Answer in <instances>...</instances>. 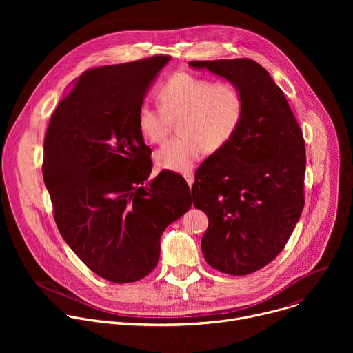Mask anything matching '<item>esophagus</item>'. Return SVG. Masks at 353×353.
Returning a JSON list of instances; mask_svg holds the SVG:
<instances>
[{
	"label": "esophagus",
	"mask_w": 353,
	"mask_h": 353,
	"mask_svg": "<svg viewBox=\"0 0 353 353\" xmlns=\"http://www.w3.org/2000/svg\"><path fill=\"white\" fill-rule=\"evenodd\" d=\"M184 179H185L187 184H188L190 188H191V187H192V183H194V174H192V173H187V174L184 176Z\"/></svg>",
	"instance_id": "esophagus-1"
}]
</instances>
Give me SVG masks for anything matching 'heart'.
<instances>
[{"instance_id": "obj_1", "label": "heart", "mask_w": 353, "mask_h": 353, "mask_svg": "<svg viewBox=\"0 0 353 353\" xmlns=\"http://www.w3.org/2000/svg\"><path fill=\"white\" fill-rule=\"evenodd\" d=\"M157 100L161 110L139 106L137 124L148 142L161 143L179 120L180 135L155 152L158 168L174 173H190L205 149L215 152L226 146L243 120V94L229 81L176 72L159 85Z\"/></svg>"}]
</instances>
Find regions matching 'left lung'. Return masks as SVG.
I'll list each match as a JSON object with an SVG mask.
<instances>
[{"label": "left lung", "instance_id": "1", "mask_svg": "<svg viewBox=\"0 0 353 353\" xmlns=\"http://www.w3.org/2000/svg\"><path fill=\"white\" fill-rule=\"evenodd\" d=\"M239 86L244 112L230 142L195 173L194 205L210 221L201 240L207 263L247 275L283 250L305 207L306 148L281 88L250 59L191 61Z\"/></svg>", "mask_w": 353, "mask_h": 353}]
</instances>
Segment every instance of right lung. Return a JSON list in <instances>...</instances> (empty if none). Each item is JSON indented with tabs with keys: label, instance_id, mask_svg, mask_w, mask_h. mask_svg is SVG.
Wrapping results in <instances>:
<instances>
[{
	"label": "right lung",
	"instance_id": "obj_1",
	"mask_svg": "<svg viewBox=\"0 0 353 353\" xmlns=\"http://www.w3.org/2000/svg\"><path fill=\"white\" fill-rule=\"evenodd\" d=\"M169 56L93 68L60 100L44 137L43 179L57 228L79 260L114 283L157 267L163 230L192 204L180 176L152 172L137 124Z\"/></svg>",
	"mask_w": 353,
	"mask_h": 353
}]
</instances>
